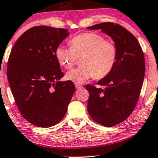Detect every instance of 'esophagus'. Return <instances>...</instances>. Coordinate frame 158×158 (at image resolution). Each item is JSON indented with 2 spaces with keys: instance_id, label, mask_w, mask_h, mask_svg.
<instances>
[{
  "instance_id": "34e87169",
  "label": "esophagus",
  "mask_w": 158,
  "mask_h": 158,
  "mask_svg": "<svg viewBox=\"0 0 158 158\" xmlns=\"http://www.w3.org/2000/svg\"><path fill=\"white\" fill-rule=\"evenodd\" d=\"M75 87H76V88H77V89H81V88H82V86H81V85H77V84L75 85Z\"/></svg>"
}]
</instances>
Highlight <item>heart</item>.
Listing matches in <instances>:
<instances>
[{"label": "heart", "instance_id": "heart-1", "mask_svg": "<svg viewBox=\"0 0 158 158\" xmlns=\"http://www.w3.org/2000/svg\"><path fill=\"white\" fill-rule=\"evenodd\" d=\"M70 48L59 47L56 57L65 69H71L76 59L81 58L80 67L67 73V80L81 85L95 77L102 79L113 70L117 59V48L114 42L96 32H84L70 41Z\"/></svg>", "mask_w": 158, "mask_h": 158}]
</instances>
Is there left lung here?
<instances>
[{"label":"left lung","instance_id":"left-lung-1","mask_svg":"<svg viewBox=\"0 0 158 158\" xmlns=\"http://www.w3.org/2000/svg\"><path fill=\"white\" fill-rule=\"evenodd\" d=\"M101 30L113 39L117 48V59L113 70L97 85L85 86L90 94L88 110L99 124L112 127L129 117L135 109L145 76V59L140 45L129 31L111 22L87 27Z\"/></svg>","mask_w":158,"mask_h":158}]
</instances>
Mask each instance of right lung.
<instances>
[{
    "instance_id": "right-lung-1",
    "label": "right lung",
    "mask_w": 158,
    "mask_h": 158,
    "mask_svg": "<svg viewBox=\"0 0 158 158\" xmlns=\"http://www.w3.org/2000/svg\"><path fill=\"white\" fill-rule=\"evenodd\" d=\"M70 35L66 29L32 27L23 33L11 50L7 78L21 116L34 126L48 128L66 114L75 92L64 77L56 57L59 44Z\"/></svg>"
}]
</instances>
